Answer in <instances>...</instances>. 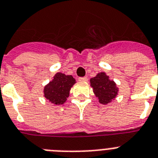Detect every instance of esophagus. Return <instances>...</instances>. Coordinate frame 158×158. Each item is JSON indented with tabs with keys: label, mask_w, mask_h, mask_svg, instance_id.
<instances>
[{
	"label": "esophagus",
	"mask_w": 158,
	"mask_h": 158,
	"mask_svg": "<svg viewBox=\"0 0 158 158\" xmlns=\"http://www.w3.org/2000/svg\"><path fill=\"white\" fill-rule=\"evenodd\" d=\"M87 80H88V79L87 77H80V78H79V82H87Z\"/></svg>",
	"instance_id": "obj_1"
}]
</instances>
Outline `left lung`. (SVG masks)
I'll use <instances>...</instances> for the list:
<instances>
[{"mask_svg": "<svg viewBox=\"0 0 158 158\" xmlns=\"http://www.w3.org/2000/svg\"><path fill=\"white\" fill-rule=\"evenodd\" d=\"M90 83L94 94L101 104H108L117 96L119 88L116 83L111 80L105 72L98 73L90 79Z\"/></svg>", "mask_w": 158, "mask_h": 158, "instance_id": "left-lung-1", "label": "left lung"}]
</instances>
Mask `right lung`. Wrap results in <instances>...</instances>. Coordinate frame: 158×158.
Wrapping results in <instances>:
<instances>
[{
    "label": "right lung",
    "instance_id": "obj_1",
    "mask_svg": "<svg viewBox=\"0 0 158 158\" xmlns=\"http://www.w3.org/2000/svg\"><path fill=\"white\" fill-rule=\"evenodd\" d=\"M76 83L72 75H67L58 72L53 79L44 87V97L54 105L63 104L69 97L70 91Z\"/></svg>",
    "mask_w": 158,
    "mask_h": 158
}]
</instances>
